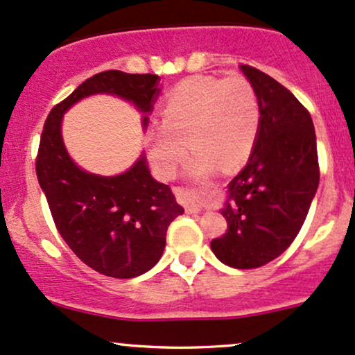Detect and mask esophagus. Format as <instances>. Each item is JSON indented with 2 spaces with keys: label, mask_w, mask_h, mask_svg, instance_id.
Masks as SVG:
<instances>
[{
  "label": "esophagus",
  "mask_w": 355,
  "mask_h": 355,
  "mask_svg": "<svg viewBox=\"0 0 355 355\" xmlns=\"http://www.w3.org/2000/svg\"><path fill=\"white\" fill-rule=\"evenodd\" d=\"M185 210H187V214H200V211H202V207L193 205V203H187Z\"/></svg>",
  "instance_id": "esophagus-1"
}]
</instances>
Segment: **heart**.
Here are the masks:
<instances>
[{"instance_id": "heart-1", "label": "heart", "mask_w": 355, "mask_h": 355, "mask_svg": "<svg viewBox=\"0 0 355 355\" xmlns=\"http://www.w3.org/2000/svg\"><path fill=\"white\" fill-rule=\"evenodd\" d=\"M162 125L148 133L150 162L164 178H172L187 153V173L203 178L218 166L230 170L245 162L260 128L255 88L242 76H190L166 93Z\"/></svg>"}]
</instances>
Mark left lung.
<instances>
[{"mask_svg": "<svg viewBox=\"0 0 355 355\" xmlns=\"http://www.w3.org/2000/svg\"><path fill=\"white\" fill-rule=\"evenodd\" d=\"M240 70L259 96L260 128L245 168L229 183L222 209L229 227L210 247L225 266L257 268L294 242L311 209L320 172L307 108L263 71L248 64Z\"/></svg>", "mask_w": 355, "mask_h": 355, "instance_id": "8db88e82", "label": "left lung"}]
</instances>
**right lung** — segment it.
I'll return each instance as SVG.
<instances>
[{"label": "right lung", "mask_w": 355, "mask_h": 355, "mask_svg": "<svg viewBox=\"0 0 355 355\" xmlns=\"http://www.w3.org/2000/svg\"><path fill=\"white\" fill-rule=\"evenodd\" d=\"M158 83L160 76L150 73L93 75L51 110L40 140L36 175L56 229L81 262L115 279H133L155 267L164 254L168 225L183 209L170 187L150 175L145 155L115 177L81 170L64 148L61 120L76 101L96 93L116 95L150 113L160 93Z\"/></svg>", "instance_id": "obj_1"}]
</instances>
